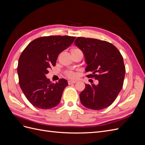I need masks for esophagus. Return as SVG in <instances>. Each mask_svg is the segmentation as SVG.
<instances>
[{"label":"esophagus","instance_id":"34e87169","mask_svg":"<svg viewBox=\"0 0 145 145\" xmlns=\"http://www.w3.org/2000/svg\"><path fill=\"white\" fill-rule=\"evenodd\" d=\"M76 82H77V81H76V80H69V81L68 82V84H69V85L73 84V83H76Z\"/></svg>","mask_w":145,"mask_h":145}]
</instances>
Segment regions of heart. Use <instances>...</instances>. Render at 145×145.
<instances>
[{"mask_svg": "<svg viewBox=\"0 0 145 145\" xmlns=\"http://www.w3.org/2000/svg\"><path fill=\"white\" fill-rule=\"evenodd\" d=\"M81 51L80 49H78V48H73L71 50V54L73 53L74 52H76V51ZM65 75L67 76L68 77L70 78H76V73L73 72V71H67L65 73Z\"/></svg>", "mask_w": 145, "mask_h": 145, "instance_id": "1", "label": "heart"}]
</instances>
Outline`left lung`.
Instances as JSON below:
<instances>
[{"instance_id":"1","label":"left lung","mask_w":145,"mask_h":145,"mask_svg":"<svg viewBox=\"0 0 145 145\" xmlns=\"http://www.w3.org/2000/svg\"><path fill=\"white\" fill-rule=\"evenodd\" d=\"M75 45L85 54L87 77L98 80V85L85 84L80 94L85 107L100 110L114 102L123 85L125 67L123 57L117 48L106 41L93 38L77 37Z\"/></svg>"}]
</instances>
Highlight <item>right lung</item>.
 <instances>
[{
    "label": "right lung",
    "instance_id": "right-lung-1",
    "mask_svg": "<svg viewBox=\"0 0 145 145\" xmlns=\"http://www.w3.org/2000/svg\"><path fill=\"white\" fill-rule=\"evenodd\" d=\"M75 39L69 36L39 37L31 42L22 52L17 67L19 83L26 98L33 106L50 109L59 103L68 82L60 78L52 83L45 76L56 65L59 54Z\"/></svg>",
    "mask_w": 145,
    "mask_h": 145
}]
</instances>
